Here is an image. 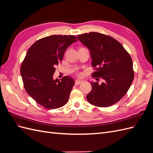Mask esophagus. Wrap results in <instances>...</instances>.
Wrapping results in <instances>:
<instances>
[{"label":"esophagus","mask_w":153,"mask_h":153,"mask_svg":"<svg viewBox=\"0 0 153 153\" xmlns=\"http://www.w3.org/2000/svg\"><path fill=\"white\" fill-rule=\"evenodd\" d=\"M83 82V81L82 80H75V84L76 85H79V84H80L81 83H82Z\"/></svg>","instance_id":"esophagus-1"}]
</instances>
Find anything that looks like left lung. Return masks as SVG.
<instances>
[{
  "mask_svg": "<svg viewBox=\"0 0 153 153\" xmlns=\"http://www.w3.org/2000/svg\"><path fill=\"white\" fill-rule=\"evenodd\" d=\"M78 40L89 49L92 76L103 80L101 84L91 82L92 90L87 95L89 102L99 107L116 103L127 93L133 78L130 55L116 39L99 32H92L77 36Z\"/></svg>",
  "mask_w": 153,
  "mask_h": 153,
  "instance_id": "1",
  "label": "left lung"
}]
</instances>
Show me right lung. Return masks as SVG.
<instances>
[{
	"label": "right lung",
	"mask_w": 153,
	"mask_h": 153,
	"mask_svg": "<svg viewBox=\"0 0 153 153\" xmlns=\"http://www.w3.org/2000/svg\"><path fill=\"white\" fill-rule=\"evenodd\" d=\"M77 41L73 35H52L36 41L27 51L20 68L25 89L46 108H58L68 102L75 80L69 76L54 80L53 75L67 48Z\"/></svg>",
	"instance_id": "right-lung-1"
}]
</instances>
